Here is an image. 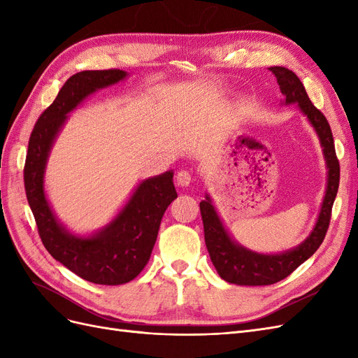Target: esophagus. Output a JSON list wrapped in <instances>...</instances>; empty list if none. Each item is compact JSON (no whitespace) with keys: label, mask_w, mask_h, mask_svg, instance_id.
<instances>
[{"label":"esophagus","mask_w":358,"mask_h":358,"mask_svg":"<svg viewBox=\"0 0 358 358\" xmlns=\"http://www.w3.org/2000/svg\"><path fill=\"white\" fill-rule=\"evenodd\" d=\"M191 179H192V175L188 171V170H180L178 171L176 175V183L179 187H188L191 183Z\"/></svg>","instance_id":"34e87169"}]
</instances>
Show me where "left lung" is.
<instances>
[{"instance_id": "8db88e82", "label": "left lung", "mask_w": 358, "mask_h": 358, "mask_svg": "<svg viewBox=\"0 0 358 358\" xmlns=\"http://www.w3.org/2000/svg\"><path fill=\"white\" fill-rule=\"evenodd\" d=\"M268 70L276 76L280 92L285 96V104L297 103L299 109L308 117L320 137L322 154L327 164V188L318 220L308 239L299 246L280 254H258L234 242L216 213L210 197L206 194V200L200 201L206 248H208L218 275L227 282L236 285L276 284L315 254L326 237L331 218V208L339 188V159L336 157L333 134L326 116L312 104L305 86L294 73L285 67H270Z\"/></svg>"}]
</instances>
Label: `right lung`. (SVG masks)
Segmentation results:
<instances>
[{
  "label": "right lung",
  "instance_id": "obj_1",
  "mask_svg": "<svg viewBox=\"0 0 358 358\" xmlns=\"http://www.w3.org/2000/svg\"><path fill=\"white\" fill-rule=\"evenodd\" d=\"M124 70H86L73 74L32 129L25 159L27 199L48 252L85 280L121 285L133 280L152 252L159 224L169 204L178 197L173 171L138 183L116 218L92 236L71 234L53 213L45 194V170L53 142L67 115L86 96L127 78Z\"/></svg>",
  "mask_w": 358,
  "mask_h": 358
}]
</instances>
